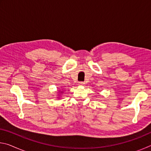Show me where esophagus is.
Returning a JSON list of instances; mask_svg holds the SVG:
<instances>
[{"label": "esophagus", "instance_id": "34e87169", "mask_svg": "<svg viewBox=\"0 0 151 151\" xmlns=\"http://www.w3.org/2000/svg\"><path fill=\"white\" fill-rule=\"evenodd\" d=\"M78 85H85V83H84V82H79Z\"/></svg>", "mask_w": 151, "mask_h": 151}]
</instances>
